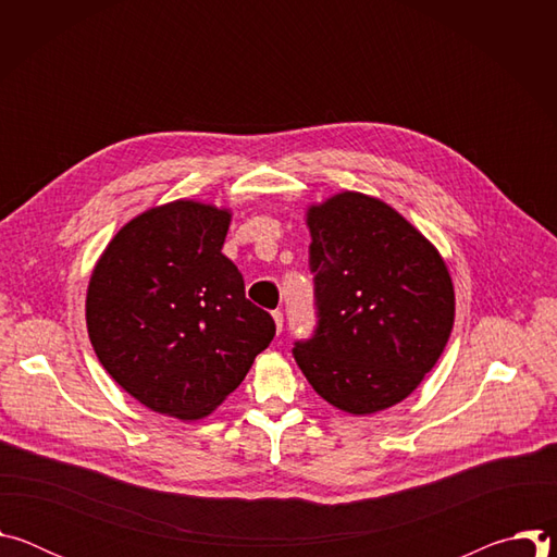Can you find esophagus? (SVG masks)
Returning a JSON list of instances; mask_svg holds the SVG:
<instances>
[{
  "instance_id": "1",
  "label": "esophagus",
  "mask_w": 557,
  "mask_h": 557,
  "mask_svg": "<svg viewBox=\"0 0 557 557\" xmlns=\"http://www.w3.org/2000/svg\"><path fill=\"white\" fill-rule=\"evenodd\" d=\"M273 322H275L277 333H282V326H284V314H282V310H273Z\"/></svg>"
}]
</instances>
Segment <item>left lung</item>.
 I'll use <instances>...</instances> for the list:
<instances>
[{
    "mask_svg": "<svg viewBox=\"0 0 557 557\" xmlns=\"http://www.w3.org/2000/svg\"><path fill=\"white\" fill-rule=\"evenodd\" d=\"M317 331L293 348L312 389L366 417L401 404L454 326V284L428 237L379 198L342 191L306 209Z\"/></svg>",
    "mask_w": 557,
    "mask_h": 557,
    "instance_id": "left-lung-1",
    "label": "left lung"
}]
</instances>
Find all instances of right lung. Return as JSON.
Listing matches in <instances>:
<instances>
[{
  "label": "right lung",
  "mask_w": 557,
  "mask_h": 557,
  "mask_svg": "<svg viewBox=\"0 0 557 557\" xmlns=\"http://www.w3.org/2000/svg\"><path fill=\"white\" fill-rule=\"evenodd\" d=\"M231 211L174 200L132 218L95 264L86 297L92 348L145 408L209 417L275 337L222 256Z\"/></svg>",
  "instance_id": "right-lung-1"
}]
</instances>
